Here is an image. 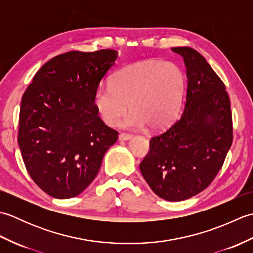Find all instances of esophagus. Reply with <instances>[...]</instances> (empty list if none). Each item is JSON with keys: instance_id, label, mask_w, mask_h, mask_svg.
<instances>
[{"instance_id": "obj_1", "label": "esophagus", "mask_w": 253, "mask_h": 253, "mask_svg": "<svg viewBox=\"0 0 253 253\" xmlns=\"http://www.w3.org/2000/svg\"><path fill=\"white\" fill-rule=\"evenodd\" d=\"M131 138H132V135H130V133L122 132V133H120V136H118V140L126 141V140H129V139H131Z\"/></svg>"}]
</instances>
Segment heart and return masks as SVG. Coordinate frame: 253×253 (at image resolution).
<instances>
[{"mask_svg": "<svg viewBox=\"0 0 253 253\" xmlns=\"http://www.w3.org/2000/svg\"><path fill=\"white\" fill-rule=\"evenodd\" d=\"M186 87V76L175 63L144 61L117 71L112 85L96 89L93 104L102 120L115 126L129 113L122 125L127 128L160 130L178 116Z\"/></svg>", "mask_w": 253, "mask_h": 253, "instance_id": "heart-1", "label": "heart"}]
</instances>
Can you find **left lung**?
<instances>
[{"label": "left lung", "instance_id": "left-lung-1", "mask_svg": "<svg viewBox=\"0 0 253 253\" xmlns=\"http://www.w3.org/2000/svg\"><path fill=\"white\" fill-rule=\"evenodd\" d=\"M187 68L185 110L150 139L140 170L155 195L168 201L196 196L215 178L233 142V118L225 84L200 53L173 47Z\"/></svg>", "mask_w": 253, "mask_h": 253}]
</instances>
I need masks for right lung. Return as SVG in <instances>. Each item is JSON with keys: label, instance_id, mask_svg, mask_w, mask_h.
Segmentation results:
<instances>
[{"label": "right lung", "instance_id": "right-lung-1", "mask_svg": "<svg viewBox=\"0 0 253 253\" xmlns=\"http://www.w3.org/2000/svg\"><path fill=\"white\" fill-rule=\"evenodd\" d=\"M117 52L71 51L42 66L26 89L18 144L26 169L47 195L67 199L83 192L101 168L118 132L98 115L96 89Z\"/></svg>", "mask_w": 253, "mask_h": 253}]
</instances>
